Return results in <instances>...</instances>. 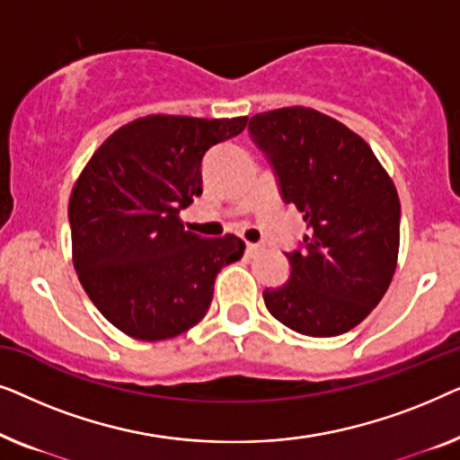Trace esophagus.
I'll return each mask as SVG.
<instances>
[{"instance_id": "esophagus-1", "label": "esophagus", "mask_w": 460, "mask_h": 460, "mask_svg": "<svg viewBox=\"0 0 460 460\" xmlns=\"http://www.w3.org/2000/svg\"><path fill=\"white\" fill-rule=\"evenodd\" d=\"M261 251V244H255V243H247V255L253 257Z\"/></svg>"}]
</instances>
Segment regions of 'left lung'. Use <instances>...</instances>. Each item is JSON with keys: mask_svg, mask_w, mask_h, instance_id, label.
<instances>
[{"mask_svg": "<svg viewBox=\"0 0 460 460\" xmlns=\"http://www.w3.org/2000/svg\"><path fill=\"white\" fill-rule=\"evenodd\" d=\"M285 203L307 234L288 251L285 285L263 291L268 312L307 337L343 335L385 295L400 249V199L367 142L323 112L291 106L249 119Z\"/></svg>", "mask_w": 460, "mask_h": 460, "instance_id": "obj_1", "label": "left lung"}]
</instances>
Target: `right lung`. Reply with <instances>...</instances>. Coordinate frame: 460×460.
Returning <instances> with one entry per match:
<instances>
[{
	"label": "right lung",
	"mask_w": 460,
	"mask_h": 460,
	"mask_svg": "<svg viewBox=\"0 0 460 460\" xmlns=\"http://www.w3.org/2000/svg\"><path fill=\"white\" fill-rule=\"evenodd\" d=\"M244 128L247 117L137 119L79 175L68 203L75 270L125 335L159 341L192 329L209 310L219 270L243 257L241 238L186 232L180 211L203 194L207 150Z\"/></svg>",
	"instance_id": "right-lung-1"
}]
</instances>
